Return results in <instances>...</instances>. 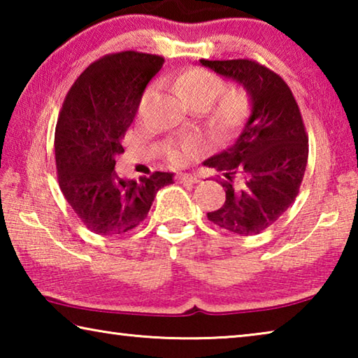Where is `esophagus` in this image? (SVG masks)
Here are the masks:
<instances>
[{"mask_svg":"<svg viewBox=\"0 0 358 358\" xmlns=\"http://www.w3.org/2000/svg\"><path fill=\"white\" fill-rule=\"evenodd\" d=\"M178 181H180V183H189V185H194V183H197V181H199V177H197V175L180 173V175H178Z\"/></svg>","mask_w":358,"mask_h":358,"instance_id":"1","label":"esophagus"}]
</instances>
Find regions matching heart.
I'll return each mask as SVG.
<instances>
[{
	"instance_id": "heart-1",
	"label": "heart",
	"mask_w": 358,
	"mask_h": 358,
	"mask_svg": "<svg viewBox=\"0 0 358 358\" xmlns=\"http://www.w3.org/2000/svg\"><path fill=\"white\" fill-rule=\"evenodd\" d=\"M180 93L183 98L189 102V104H205L210 106L211 102L216 101L220 96L226 92V82L222 80L220 76L213 74V72L192 68L185 71L183 74L178 77L177 80ZM237 106L234 102H226L222 106V115L226 118L234 117ZM197 153V143L187 142L180 150H172L169 156L173 162L181 164Z\"/></svg>"
}]
</instances>
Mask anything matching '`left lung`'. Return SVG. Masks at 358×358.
I'll list each match as a JSON object with an SVG mask.
<instances>
[{
	"label": "left lung",
	"mask_w": 358,
	"mask_h": 358,
	"mask_svg": "<svg viewBox=\"0 0 358 358\" xmlns=\"http://www.w3.org/2000/svg\"><path fill=\"white\" fill-rule=\"evenodd\" d=\"M216 74L243 85L250 115L240 134L203 166L222 172L226 202L207 213L227 232L256 235L270 227L299 196L308 162V134L287 83L254 59H201Z\"/></svg>",
	"instance_id": "left-lung-1"
}]
</instances>
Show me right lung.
<instances>
[{
  "label": "right lung",
  "instance_id": "obj_1",
  "mask_svg": "<svg viewBox=\"0 0 358 358\" xmlns=\"http://www.w3.org/2000/svg\"><path fill=\"white\" fill-rule=\"evenodd\" d=\"M164 64L151 53H108L85 69L66 94L55 129L59 189L92 232L121 235L147 220L156 192L173 173L123 180L115 157L148 82Z\"/></svg>",
  "mask_w": 358,
  "mask_h": 358
}]
</instances>
